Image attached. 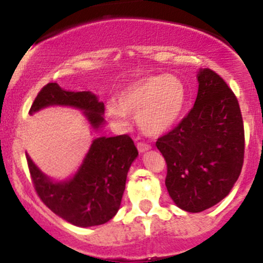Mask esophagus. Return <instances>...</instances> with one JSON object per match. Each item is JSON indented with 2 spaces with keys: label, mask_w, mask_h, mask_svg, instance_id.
<instances>
[{
  "label": "esophagus",
  "mask_w": 263,
  "mask_h": 263,
  "mask_svg": "<svg viewBox=\"0 0 263 263\" xmlns=\"http://www.w3.org/2000/svg\"><path fill=\"white\" fill-rule=\"evenodd\" d=\"M151 146L148 144H145V142H137V150L140 151V153H145V151L150 150Z\"/></svg>",
  "instance_id": "1"
}]
</instances>
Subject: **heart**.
Segmentation results:
<instances>
[{"label":"heart","instance_id":"b5f03b06","mask_svg":"<svg viewBox=\"0 0 263 263\" xmlns=\"http://www.w3.org/2000/svg\"><path fill=\"white\" fill-rule=\"evenodd\" d=\"M185 87L174 75H148L124 87L118 104L109 102L105 113L113 123L124 126L135 115L139 128L148 136L164 134L177 123L184 109Z\"/></svg>","mask_w":263,"mask_h":263}]
</instances>
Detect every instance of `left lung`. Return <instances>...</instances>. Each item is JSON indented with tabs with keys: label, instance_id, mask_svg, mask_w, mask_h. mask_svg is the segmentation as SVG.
Returning a JSON list of instances; mask_svg holds the SVG:
<instances>
[{
	"label": "left lung",
	"instance_id": "left-lung-1",
	"mask_svg": "<svg viewBox=\"0 0 263 263\" xmlns=\"http://www.w3.org/2000/svg\"><path fill=\"white\" fill-rule=\"evenodd\" d=\"M195 105L156 147L166 161L165 185L178 208L201 213L229 195L245 159L239 103L210 68L198 71Z\"/></svg>",
	"mask_w": 263,
	"mask_h": 263
}]
</instances>
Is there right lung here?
I'll return each mask as SVG.
<instances>
[{
	"label": "right lung",
	"instance_id": "right-lung-1",
	"mask_svg": "<svg viewBox=\"0 0 263 263\" xmlns=\"http://www.w3.org/2000/svg\"><path fill=\"white\" fill-rule=\"evenodd\" d=\"M50 105H68L84 110L94 129L104 123V104L90 91H66L55 82L42 87L29 113ZM139 155L128 135L98 137L72 178L53 182L26 155L31 182L44 205L76 227L87 228L109 221L118 211L128 169Z\"/></svg>",
	"mask_w": 263,
	"mask_h": 263
}]
</instances>
